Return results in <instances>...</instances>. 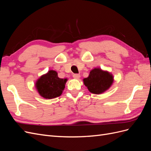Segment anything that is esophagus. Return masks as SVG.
<instances>
[{"mask_svg":"<svg viewBox=\"0 0 151 151\" xmlns=\"http://www.w3.org/2000/svg\"><path fill=\"white\" fill-rule=\"evenodd\" d=\"M80 74H75L73 75V77H74V79H79L80 78Z\"/></svg>","mask_w":151,"mask_h":151,"instance_id":"esophagus-1","label":"esophagus"}]
</instances>
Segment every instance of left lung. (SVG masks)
Instances as JSON below:
<instances>
[{"label":"left lung","mask_w":151,"mask_h":151,"mask_svg":"<svg viewBox=\"0 0 151 151\" xmlns=\"http://www.w3.org/2000/svg\"><path fill=\"white\" fill-rule=\"evenodd\" d=\"M113 78L112 74L108 71L94 68L90 71L89 76L83 79V82L89 92L100 94L110 88L113 83Z\"/></svg>","instance_id":"1"}]
</instances>
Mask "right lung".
Instances as JSON below:
<instances>
[{
    "label": "right lung",
    "instance_id": "1",
    "mask_svg": "<svg viewBox=\"0 0 151 151\" xmlns=\"http://www.w3.org/2000/svg\"><path fill=\"white\" fill-rule=\"evenodd\" d=\"M67 81V79L59 78L55 70H50L36 81L35 87L41 96L50 99L60 96Z\"/></svg>",
    "mask_w": 151,
    "mask_h": 151
}]
</instances>
